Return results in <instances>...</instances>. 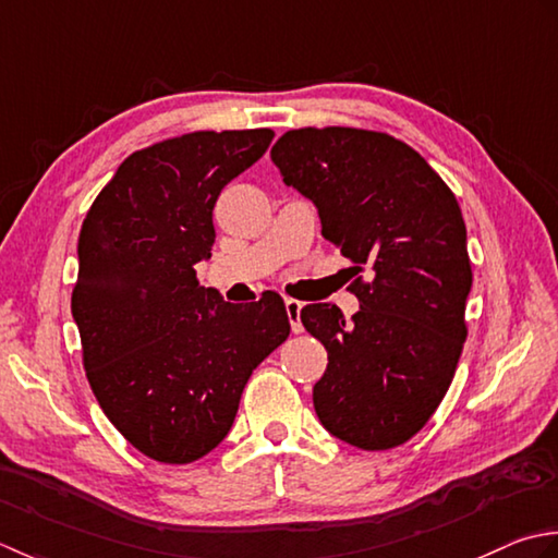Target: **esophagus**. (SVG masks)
Returning <instances> with one entry per match:
<instances>
[{
  "mask_svg": "<svg viewBox=\"0 0 558 558\" xmlns=\"http://www.w3.org/2000/svg\"><path fill=\"white\" fill-rule=\"evenodd\" d=\"M301 308H303L301 301L287 299V315H289V323H291L293 335H299L301 329H303V325H301Z\"/></svg>",
  "mask_w": 558,
  "mask_h": 558,
  "instance_id": "34e87169",
  "label": "esophagus"
}]
</instances>
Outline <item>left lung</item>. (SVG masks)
<instances>
[{
    "mask_svg": "<svg viewBox=\"0 0 558 558\" xmlns=\"http://www.w3.org/2000/svg\"><path fill=\"white\" fill-rule=\"evenodd\" d=\"M283 183L317 207L323 235L368 279L347 323L329 303L301 311L327 349L317 418L361 450L402 446L438 409L468 339V229L452 190L412 146L356 128L289 130L271 146Z\"/></svg>",
    "mask_w": 558,
    "mask_h": 558,
    "instance_id": "1",
    "label": "left lung"
}]
</instances>
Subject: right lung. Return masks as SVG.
Masks as SVG:
<instances>
[{
	"label": "right lung",
	"instance_id": "obj_1",
	"mask_svg": "<svg viewBox=\"0 0 558 558\" xmlns=\"http://www.w3.org/2000/svg\"><path fill=\"white\" fill-rule=\"evenodd\" d=\"M275 132H190L134 151L78 233L72 315L96 400L146 458L187 464L229 434L250 375L289 337L281 295L199 287L214 204Z\"/></svg>",
	"mask_w": 558,
	"mask_h": 558
}]
</instances>
